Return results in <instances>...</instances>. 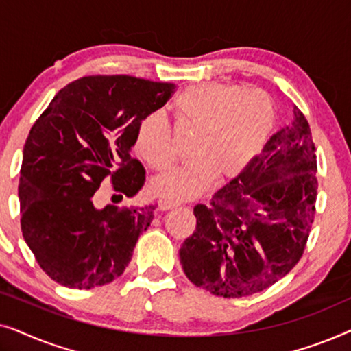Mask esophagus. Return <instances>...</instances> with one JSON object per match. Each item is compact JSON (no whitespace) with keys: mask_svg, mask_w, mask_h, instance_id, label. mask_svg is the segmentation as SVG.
<instances>
[{"mask_svg":"<svg viewBox=\"0 0 351 351\" xmlns=\"http://www.w3.org/2000/svg\"><path fill=\"white\" fill-rule=\"evenodd\" d=\"M179 203H176V201H171V199H160L158 201V209L160 210H169L172 208H177Z\"/></svg>","mask_w":351,"mask_h":351,"instance_id":"1","label":"esophagus"}]
</instances>
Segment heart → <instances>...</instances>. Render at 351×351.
<instances>
[{
    "instance_id": "obj_1",
    "label": "heart",
    "mask_w": 351,
    "mask_h": 351,
    "mask_svg": "<svg viewBox=\"0 0 351 351\" xmlns=\"http://www.w3.org/2000/svg\"><path fill=\"white\" fill-rule=\"evenodd\" d=\"M176 128L193 131L189 162L153 180V191L174 199H189L208 180L237 177L261 153L276 121V104L262 89L238 84L203 83L182 89L172 100ZM136 153L155 171L174 165L177 150L171 128L160 113L141 119L134 137Z\"/></svg>"
}]
</instances>
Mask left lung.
<instances>
[{
  "instance_id": "1",
  "label": "left lung",
  "mask_w": 351,
  "mask_h": 351,
  "mask_svg": "<svg viewBox=\"0 0 351 351\" xmlns=\"http://www.w3.org/2000/svg\"><path fill=\"white\" fill-rule=\"evenodd\" d=\"M316 148L305 114L213 196L196 204V230L182 244V267L195 286L238 299L265 291L300 261L315 220Z\"/></svg>"
}]
</instances>
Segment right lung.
<instances>
[{
    "label": "right lung",
    "instance_id": "right-lung-1",
    "mask_svg": "<svg viewBox=\"0 0 351 351\" xmlns=\"http://www.w3.org/2000/svg\"><path fill=\"white\" fill-rule=\"evenodd\" d=\"M176 84L128 75H93L56 94L28 134L21 167V227L51 280L90 289L121 276L155 206H94L104 180L132 198L145 169L131 156L136 128ZM117 196V195H113Z\"/></svg>",
    "mask_w": 351,
    "mask_h": 351
}]
</instances>
